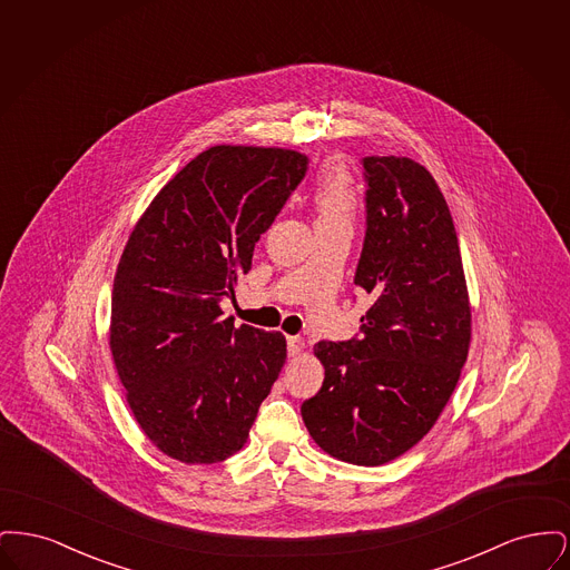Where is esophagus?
Masks as SVG:
<instances>
[{
  "label": "esophagus",
  "instance_id": "obj_1",
  "mask_svg": "<svg viewBox=\"0 0 570 570\" xmlns=\"http://www.w3.org/2000/svg\"><path fill=\"white\" fill-rule=\"evenodd\" d=\"M286 344H288V354H291V356H297V354L303 353V348H305V344H303V340H301L298 335H288V337H286Z\"/></svg>",
  "mask_w": 570,
  "mask_h": 570
}]
</instances>
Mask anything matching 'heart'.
Segmentation results:
<instances>
[{"label":"heart","instance_id":"1","mask_svg":"<svg viewBox=\"0 0 570 570\" xmlns=\"http://www.w3.org/2000/svg\"><path fill=\"white\" fill-rule=\"evenodd\" d=\"M356 205H358V198H356V190L348 170L340 164L325 166L314 190L316 230H325V228L353 230Z\"/></svg>","mask_w":570,"mask_h":570}]
</instances>
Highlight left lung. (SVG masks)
Wrapping results in <instances>:
<instances>
[{
    "mask_svg": "<svg viewBox=\"0 0 570 570\" xmlns=\"http://www.w3.org/2000/svg\"><path fill=\"white\" fill-rule=\"evenodd\" d=\"M365 239L354 273L374 303L361 335L318 342L321 391L301 416L337 460L380 465L434 428L470 346V303L449 205L410 158L367 156Z\"/></svg>",
    "mask_w": 570,
    "mask_h": 570,
    "instance_id": "left-lung-1",
    "label": "left lung"
}]
</instances>
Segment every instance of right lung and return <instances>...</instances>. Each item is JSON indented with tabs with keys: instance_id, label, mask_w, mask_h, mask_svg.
I'll list each match as a JSON object with an SVG mask.
<instances>
[{
	"instance_id": "1",
	"label": "right lung",
	"mask_w": 570,
	"mask_h": 570,
	"mask_svg": "<svg viewBox=\"0 0 570 570\" xmlns=\"http://www.w3.org/2000/svg\"><path fill=\"white\" fill-rule=\"evenodd\" d=\"M305 170L291 149L212 147L164 186L126 244L110 353L140 430L173 460L235 455L282 372L284 335L235 326L219 303L235 298Z\"/></svg>"
}]
</instances>
